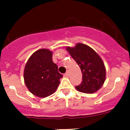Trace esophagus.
<instances>
[{
    "label": "esophagus",
    "instance_id": "obj_1",
    "mask_svg": "<svg viewBox=\"0 0 130 130\" xmlns=\"http://www.w3.org/2000/svg\"><path fill=\"white\" fill-rule=\"evenodd\" d=\"M64 75L65 76V77H69V71H67V72L64 74Z\"/></svg>",
    "mask_w": 130,
    "mask_h": 130
}]
</instances>
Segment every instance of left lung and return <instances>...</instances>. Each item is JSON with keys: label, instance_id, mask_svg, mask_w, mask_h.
Returning a JSON list of instances; mask_svg holds the SVG:
<instances>
[{"label": "left lung", "instance_id": "obj_1", "mask_svg": "<svg viewBox=\"0 0 130 130\" xmlns=\"http://www.w3.org/2000/svg\"><path fill=\"white\" fill-rule=\"evenodd\" d=\"M67 50L81 69L82 81L75 88L81 92L91 94L102 87L106 78V69L103 60L90 47L78 43Z\"/></svg>", "mask_w": 130, "mask_h": 130}]
</instances>
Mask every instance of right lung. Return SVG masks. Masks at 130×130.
<instances>
[{
  "label": "right lung",
  "mask_w": 130,
  "mask_h": 130,
  "mask_svg": "<svg viewBox=\"0 0 130 130\" xmlns=\"http://www.w3.org/2000/svg\"><path fill=\"white\" fill-rule=\"evenodd\" d=\"M62 75L53 62L52 52L49 50L36 51L29 58L24 72L25 84L34 95L46 98L54 93Z\"/></svg>",
  "instance_id": "right-lung-1"
}]
</instances>
